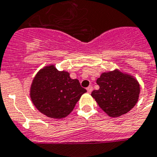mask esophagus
<instances>
[{
  "mask_svg": "<svg viewBox=\"0 0 157 157\" xmlns=\"http://www.w3.org/2000/svg\"><path fill=\"white\" fill-rule=\"evenodd\" d=\"M86 90H87V92L88 93H91V91H92V90H93V87H92V86H89L87 88H86Z\"/></svg>",
  "mask_w": 157,
  "mask_h": 157,
  "instance_id": "34e87169",
  "label": "esophagus"
}]
</instances>
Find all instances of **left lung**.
<instances>
[{
	"label": "left lung",
	"instance_id": "obj_1",
	"mask_svg": "<svg viewBox=\"0 0 157 157\" xmlns=\"http://www.w3.org/2000/svg\"><path fill=\"white\" fill-rule=\"evenodd\" d=\"M96 83L100 89L92 91L91 96L109 117L128 113L139 100L140 86L137 80L118 70L101 74Z\"/></svg>",
	"mask_w": 157,
	"mask_h": 157
}]
</instances>
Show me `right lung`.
<instances>
[{
    "instance_id": "obj_1",
    "label": "right lung",
    "mask_w": 157,
    "mask_h": 157,
    "mask_svg": "<svg viewBox=\"0 0 157 157\" xmlns=\"http://www.w3.org/2000/svg\"><path fill=\"white\" fill-rule=\"evenodd\" d=\"M86 91L78 79L66 71H59L53 65L45 66L36 74L30 96L36 109L48 117H66Z\"/></svg>"
}]
</instances>
